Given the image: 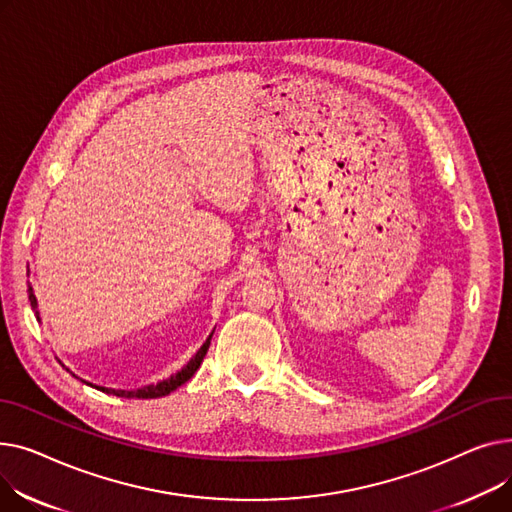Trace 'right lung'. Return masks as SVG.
I'll return each instance as SVG.
<instances>
[{
  "label": "right lung",
  "mask_w": 512,
  "mask_h": 512,
  "mask_svg": "<svg viewBox=\"0 0 512 512\" xmlns=\"http://www.w3.org/2000/svg\"><path fill=\"white\" fill-rule=\"evenodd\" d=\"M29 301H31V307H33V311H35V317H37V321H41V315H39V305H37V297H35V290H33V286L29 284ZM211 336H213V332L207 336V340L203 342V346L199 348V351L191 357V361H188L180 371H176L174 375H170L168 380H161V382H157V384H149V386H143V388H134V390H114V388H105V386H97V384H91V382H85L87 386H91V388H95V390H101V392H105V394H114V396H120V398H159V396H166V394H170V392H174L178 386H182L184 382H188L195 375V371L201 367V361H203V357L207 355V348H209V342H211ZM66 367V365H64ZM66 371H70L68 367H66ZM72 373V371H70ZM74 375V373H72ZM76 378V375H74Z\"/></svg>",
  "instance_id": "right-lung-1"
}]
</instances>
